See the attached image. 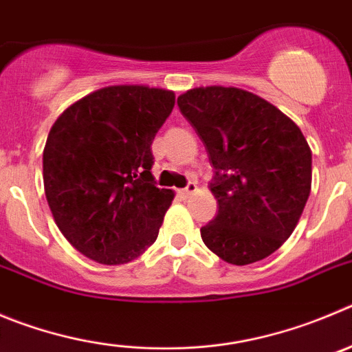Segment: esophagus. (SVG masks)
Here are the masks:
<instances>
[{"label":"esophagus","mask_w":352,"mask_h":352,"mask_svg":"<svg viewBox=\"0 0 352 352\" xmlns=\"http://www.w3.org/2000/svg\"><path fill=\"white\" fill-rule=\"evenodd\" d=\"M196 189H198L196 182H189L186 187H184V189H180L179 192L184 196V198H187V196H191L192 192H196Z\"/></svg>","instance_id":"obj_1"}]
</instances>
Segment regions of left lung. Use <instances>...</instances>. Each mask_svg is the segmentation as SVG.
<instances>
[{"mask_svg": "<svg viewBox=\"0 0 352 352\" xmlns=\"http://www.w3.org/2000/svg\"><path fill=\"white\" fill-rule=\"evenodd\" d=\"M205 144L217 217L203 243L234 265L274 254L294 232L311 192L313 156L300 128L258 95L192 88L177 98Z\"/></svg>", "mask_w": 352, "mask_h": 352, "instance_id": "1", "label": "left lung"}]
</instances>
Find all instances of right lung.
I'll return each instance as SVG.
<instances>
[{"label": "right lung", "instance_id": "right-lung-1", "mask_svg": "<svg viewBox=\"0 0 352 352\" xmlns=\"http://www.w3.org/2000/svg\"><path fill=\"white\" fill-rule=\"evenodd\" d=\"M173 106L170 90L118 85L74 102L52 126L45 195L55 224L85 257L126 264L156 241L175 195L156 187L151 144Z\"/></svg>", "mask_w": 352, "mask_h": 352}]
</instances>
